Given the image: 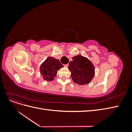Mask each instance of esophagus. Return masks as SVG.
<instances>
[{"label": "esophagus", "instance_id": "1", "mask_svg": "<svg viewBox=\"0 0 132 132\" xmlns=\"http://www.w3.org/2000/svg\"><path fill=\"white\" fill-rule=\"evenodd\" d=\"M68 65H68V64H65V65H64V67L67 68L68 67Z\"/></svg>", "mask_w": 132, "mask_h": 132}]
</instances>
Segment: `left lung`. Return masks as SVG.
Instances as JSON below:
<instances>
[{
  "label": "left lung",
  "instance_id": "8db88e82",
  "mask_svg": "<svg viewBox=\"0 0 132 132\" xmlns=\"http://www.w3.org/2000/svg\"><path fill=\"white\" fill-rule=\"evenodd\" d=\"M69 64L68 69L71 72L73 81L80 85L89 84L95 74V68L90 60L78 54L72 58Z\"/></svg>",
  "mask_w": 132,
  "mask_h": 132
}]
</instances>
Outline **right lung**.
I'll use <instances>...</instances> for the list:
<instances>
[{"instance_id":"1","label":"right lung","mask_w":132,"mask_h":132,"mask_svg":"<svg viewBox=\"0 0 132 132\" xmlns=\"http://www.w3.org/2000/svg\"><path fill=\"white\" fill-rule=\"evenodd\" d=\"M64 66L62 64L58 59L54 57H47L39 67L40 74L43 76L44 80L51 81L54 79L56 77L58 71Z\"/></svg>"}]
</instances>
